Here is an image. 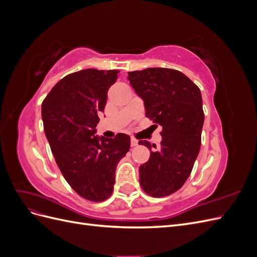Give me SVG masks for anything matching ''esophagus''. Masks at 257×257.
Segmentation results:
<instances>
[{
    "label": "esophagus",
    "mask_w": 257,
    "mask_h": 257,
    "mask_svg": "<svg viewBox=\"0 0 257 257\" xmlns=\"http://www.w3.org/2000/svg\"><path fill=\"white\" fill-rule=\"evenodd\" d=\"M138 145V142L136 141L135 138H131V146L132 147H136Z\"/></svg>",
    "instance_id": "1"
}]
</instances>
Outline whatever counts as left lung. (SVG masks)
I'll return each instance as SVG.
<instances>
[{"label": "left lung", "mask_w": 257, "mask_h": 257, "mask_svg": "<svg viewBox=\"0 0 257 257\" xmlns=\"http://www.w3.org/2000/svg\"><path fill=\"white\" fill-rule=\"evenodd\" d=\"M144 100L147 118L162 126L158 150L147 141L150 159L139 167V183L148 195L163 197L178 191L191 175L201 143L205 114L197 85L181 72L151 67L127 73Z\"/></svg>", "instance_id": "left-lung-1"}]
</instances>
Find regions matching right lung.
Wrapping results in <instances>:
<instances>
[{
	"label": "right lung",
	"instance_id": "add662e5",
	"mask_svg": "<svg viewBox=\"0 0 257 257\" xmlns=\"http://www.w3.org/2000/svg\"><path fill=\"white\" fill-rule=\"evenodd\" d=\"M119 71L87 68L62 78L42 104L44 131L51 152L67 183L91 201L111 195L115 168L130 150L131 138L96 134L98 113Z\"/></svg>",
	"mask_w": 257,
	"mask_h": 257
}]
</instances>
